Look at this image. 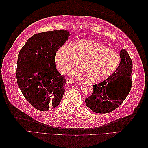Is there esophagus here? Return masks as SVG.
<instances>
[{
	"label": "esophagus",
	"mask_w": 148,
	"mask_h": 148,
	"mask_svg": "<svg viewBox=\"0 0 148 148\" xmlns=\"http://www.w3.org/2000/svg\"><path fill=\"white\" fill-rule=\"evenodd\" d=\"M66 82L68 83H76V81L75 80H73V79H70V78H67L66 79Z\"/></svg>",
	"instance_id": "esophagus-1"
}]
</instances>
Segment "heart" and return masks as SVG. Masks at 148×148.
Listing matches in <instances>:
<instances>
[{"label":"heart","mask_w":148,"mask_h":148,"mask_svg":"<svg viewBox=\"0 0 148 148\" xmlns=\"http://www.w3.org/2000/svg\"><path fill=\"white\" fill-rule=\"evenodd\" d=\"M81 61V66L70 73L85 78L87 82L97 83L104 81L117 70L120 57L104 45L88 40H81L71 46L65 44L58 49L56 63L61 73H66Z\"/></svg>","instance_id":"1"}]
</instances>
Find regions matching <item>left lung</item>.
<instances>
[{
  "label": "left lung",
  "mask_w": 148,
  "mask_h": 148,
  "mask_svg": "<svg viewBox=\"0 0 148 148\" xmlns=\"http://www.w3.org/2000/svg\"><path fill=\"white\" fill-rule=\"evenodd\" d=\"M120 63L117 70L101 83L93 84V92L85 99L86 106L98 114H106L117 109L132 88V61L125 49L120 52ZM113 93L109 92V89Z\"/></svg>",
  "instance_id": "left-lung-1"
}]
</instances>
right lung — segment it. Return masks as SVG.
<instances>
[{"mask_svg":"<svg viewBox=\"0 0 148 148\" xmlns=\"http://www.w3.org/2000/svg\"><path fill=\"white\" fill-rule=\"evenodd\" d=\"M69 36L64 29L35 34L19 52L18 85L26 99L39 110L54 109L63 97L66 82L56 69V55Z\"/></svg>","mask_w":148,"mask_h":148,"instance_id":"1","label":"right lung"}]
</instances>
